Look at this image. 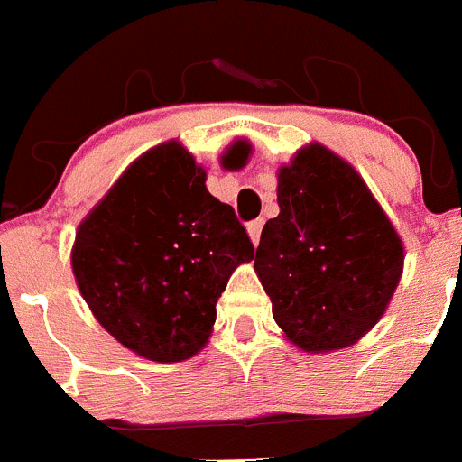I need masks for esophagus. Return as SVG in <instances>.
Instances as JSON below:
<instances>
[{"mask_svg": "<svg viewBox=\"0 0 462 462\" xmlns=\"http://www.w3.org/2000/svg\"><path fill=\"white\" fill-rule=\"evenodd\" d=\"M262 227H263L262 218H254V221L248 223V236H250V241H253L254 245L259 244V236H262Z\"/></svg>", "mask_w": 462, "mask_h": 462, "instance_id": "obj_1", "label": "esophagus"}]
</instances>
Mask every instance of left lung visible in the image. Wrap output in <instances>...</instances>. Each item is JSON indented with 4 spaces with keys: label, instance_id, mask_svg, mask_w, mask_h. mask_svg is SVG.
Instances as JSON below:
<instances>
[{
    "label": "left lung",
    "instance_id": "1",
    "mask_svg": "<svg viewBox=\"0 0 462 462\" xmlns=\"http://www.w3.org/2000/svg\"><path fill=\"white\" fill-rule=\"evenodd\" d=\"M277 205L254 254L273 318L304 352L350 347L400 284V235L356 169L316 142L277 171Z\"/></svg>",
    "mask_w": 462,
    "mask_h": 462
}]
</instances>
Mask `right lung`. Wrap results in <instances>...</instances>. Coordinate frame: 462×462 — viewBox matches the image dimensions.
Here are the masks:
<instances>
[{"label":"right lung","mask_w":462,"mask_h":462,"mask_svg":"<svg viewBox=\"0 0 462 462\" xmlns=\"http://www.w3.org/2000/svg\"><path fill=\"white\" fill-rule=\"evenodd\" d=\"M250 153L236 142L226 160ZM205 169L176 140L146 151L83 218L71 271L94 318L135 355L178 364L212 334L232 271L254 248Z\"/></svg>","instance_id":"obj_1"}]
</instances>
